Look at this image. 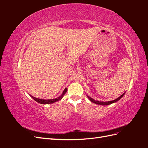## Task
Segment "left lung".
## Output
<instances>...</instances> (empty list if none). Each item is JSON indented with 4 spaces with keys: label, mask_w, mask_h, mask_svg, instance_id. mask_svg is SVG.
I'll use <instances>...</instances> for the list:
<instances>
[{
    "label": "left lung",
    "mask_w": 148,
    "mask_h": 148,
    "mask_svg": "<svg viewBox=\"0 0 148 148\" xmlns=\"http://www.w3.org/2000/svg\"><path fill=\"white\" fill-rule=\"evenodd\" d=\"M125 94V92H124V93L123 94V95H121L120 97H119L118 98H117V99H115V100L110 101H107V102H101V101H95V99H93L92 98H91V97H89L88 96H88V99H89V100H90L92 102L95 103V104H99V105H102V106H107V105H109V104H113V103H114V102H117L118 101H119V100L121 99V98H122V97L124 96Z\"/></svg>",
    "instance_id": "8db88e82"
}]
</instances>
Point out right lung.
Listing matches in <instances>:
<instances>
[{
	"mask_svg": "<svg viewBox=\"0 0 148 148\" xmlns=\"http://www.w3.org/2000/svg\"><path fill=\"white\" fill-rule=\"evenodd\" d=\"M67 91V88H65V89L64 90L63 92L61 95V96H60L59 97H58L57 98H56V99H39V98H36V97H34L33 96H31L29 95V96L33 98V99L36 101V102L40 103V104H52V103L57 102L58 101H60L62 99V98L64 97L65 94L66 92Z\"/></svg>",
	"mask_w": 148,
	"mask_h": 148,
	"instance_id": "right-lung-1",
	"label": "right lung"
}]
</instances>
